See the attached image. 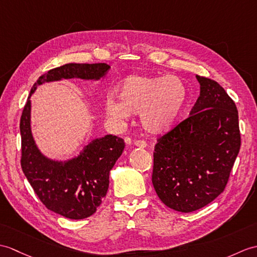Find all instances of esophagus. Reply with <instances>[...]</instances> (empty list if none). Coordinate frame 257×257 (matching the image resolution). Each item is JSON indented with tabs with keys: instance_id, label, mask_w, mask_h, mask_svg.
Segmentation results:
<instances>
[{
	"instance_id": "obj_1",
	"label": "esophagus",
	"mask_w": 257,
	"mask_h": 257,
	"mask_svg": "<svg viewBox=\"0 0 257 257\" xmlns=\"http://www.w3.org/2000/svg\"><path fill=\"white\" fill-rule=\"evenodd\" d=\"M135 146H136L137 148L143 149V148L147 147V142L143 141V140H137V141H135Z\"/></svg>"
}]
</instances>
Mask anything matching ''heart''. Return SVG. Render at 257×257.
I'll use <instances>...</instances> for the list:
<instances>
[{
	"label": "heart",
	"mask_w": 257,
	"mask_h": 257,
	"mask_svg": "<svg viewBox=\"0 0 257 257\" xmlns=\"http://www.w3.org/2000/svg\"><path fill=\"white\" fill-rule=\"evenodd\" d=\"M117 95L119 100L107 99V114L116 120L140 114L143 129L154 135L174 127L187 101L186 85L175 75H129L118 85Z\"/></svg>",
	"instance_id": "b5f03b06"
}]
</instances>
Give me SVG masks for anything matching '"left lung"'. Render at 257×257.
Listing matches in <instances>:
<instances>
[{
    "label": "left lung",
    "instance_id": "1",
    "mask_svg": "<svg viewBox=\"0 0 257 257\" xmlns=\"http://www.w3.org/2000/svg\"><path fill=\"white\" fill-rule=\"evenodd\" d=\"M200 95L190 116L154 147L152 184L171 209L192 212L221 194L241 147L234 101L216 81L196 75Z\"/></svg>",
    "mask_w": 257,
    "mask_h": 257
}]
</instances>
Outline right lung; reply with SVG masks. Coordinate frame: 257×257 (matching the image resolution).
Listing matches in <instances>:
<instances>
[{
    "instance_id": "1",
    "label": "right lung",
    "mask_w": 257,
    "mask_h": 257,
    "mask_svg": "<svg viewBox=\"0 0 257 257\" xmlns=\"http://www.w3.org/2000/svg\"><path fill=\"white\" fill-rule=\"evenodd\" d=\"M110 69L106 63H67L41 75L31 89L21 118L22 170L48 209L68 218L84 219L96 211L109 186V173L122 154L117 136L93 139L76 157L65 161L46 157L32 133L31 97L38 85L69 79L98 81Z\"/></svg>"
}]
</instances>
